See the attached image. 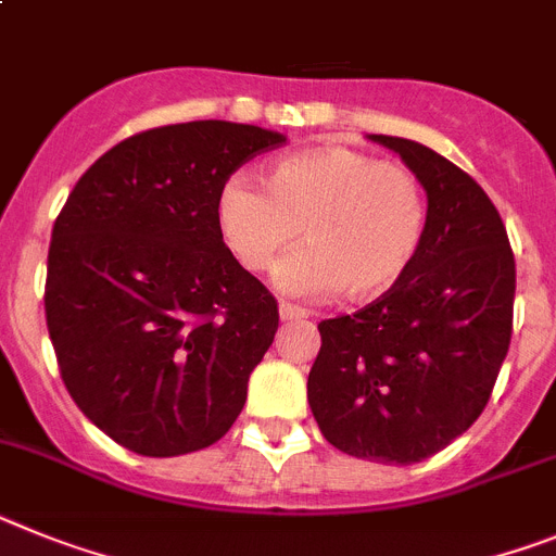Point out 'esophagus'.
I'll use <instances>...</instances> for the list:
<instances>
[{
	"instance_id": "34e87169",
	"label": "esophagus",
	"mask_w": 556,
	"mask_h": 556,
	"mask_svg": "<svg viewBox=\"0 0 556 556\" xmlns=\"http://www.w3.org/2000/svg\"><path fill=\"white\" fill-rule=\"evenodd\" d=\"M307 316H311V313H307L305 307L291 305V302H282V305H279V318H282V321H293V318H307Z\"/></svg>"
}]
</instances>
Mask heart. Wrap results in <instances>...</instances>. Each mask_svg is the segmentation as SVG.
<instances>
[{
    "label": "heart",
    "mask_w": 556,
    "mask_h": 556,
    "mask_svg": "<svg viewBox=\"0 0 556 556\" xmlns=\"http://www.w3.org/2000/svg\"><path fill=\"white\" fill-rule=\"evenodd\" d=\"M263 184L231 176L218 192L220 240L249 271H265L305 229V249L277 265L291 296L371 302L417 263L428 231L422 181L397 162L350 144H321L268 164Z\"/></svg>",
    "instance_id": "obj_1"
}]
</instances>
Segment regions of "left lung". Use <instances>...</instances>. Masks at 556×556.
I'll list each match as a JSON object with an SVG mask.
<instances>
[{
    "mask_svg": "<svg viewBox=\"0 0 556 556\" xmlns=\"http://www.w3.org/2000/svg\"><path fill=\"white\" fill-rule=\"evenodd\" d=\"M369 139L422 181L428 231L394 291L318 325L307 403L338 451L414 465L484 412L509 350L515 257L498 210L462 167L412 139Z\"/></svg>",
    "mask_w": 556,
    "mask_h": 556,
    "instance_id": "8db88e82",
    "label": "left lung"
}]
</instances>
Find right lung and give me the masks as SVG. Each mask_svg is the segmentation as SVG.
<instances>
[{
  "label": "right lung",
  "instance_id": "1",
  "mask_svg": "<svg viewBox=\"0 0 556 556\" xmlns=\"http://www.w3.org/2000/svg\"><path fill=\"white\" fill-rule=\"evenodd\" d=\"M285 142L198 119L134 134L91 164L52 226L45 311L77 408L139 456L218 442L279 327L277 299L220 240L240 164Z\"/></svg>",
  "mask_w": 556,
  "mask_h": 556
}]
</instances>
